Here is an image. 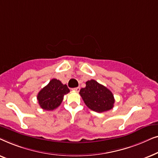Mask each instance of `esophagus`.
<instances>
[{"label":"esophagus","mask_w":158,"mask_h":158,"mask_svg":"<svg viewBox=\"0 0 158 158\" xmlns=\"http://www.w3.org/2000/svg\"><path fill=\"white\" fill-rule=\"evenodd\" d=\"M73 90H74V91H76V92H79L80 90H81V88L80 87H77V88H74L72 89Z\"/></svg>","instance_id":"1"}]
</instances>
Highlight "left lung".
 Returning <instances> with one entry per match:
<instances>
[{
	"label": "left lung",
	"mask_w": 158,
	"mask_h": 158,
	"mask_svg": "<svg viewBox=\"0 0 158 158\" xmlns=\"http://www.w3.org/2000/svg\"><path fill=\"white\" fill-rule=\"evenodd\" d=\"M85 84L79 94L90 109L101 113L113 109L115 99L111 90L95 80L88 81Z\"/></svg>",
	"instance_id": "1"
}]
</instances>
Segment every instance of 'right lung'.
I'll return each mask as SVG.
<instances>
[{"mask_svg":"<svg viewBox=\"0 0 158 158\" xmlns=\"http://www.w3.org/2000/svg\"><path fill=\"white\" fill-rule=\"evenodd\" d=\"M70 92L67 85L59 80L52 79L47 85L39 92L37 100L40 107L44 110L52 111L61 104L63 97Z\"/></svg>","mask_w":158,"mask_h":158,"instance_id":"obj_1","label":"right lung"}]
</instances>
